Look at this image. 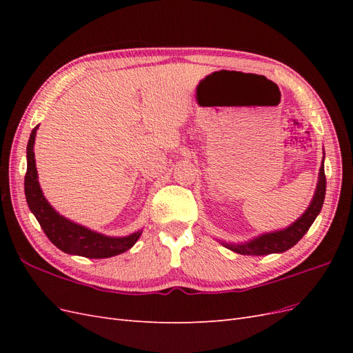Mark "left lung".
Instances as JSON below:
<instances>
[{
	"mask_svg": "<svg viewBox=\"0 0 353 353\" xmlns=\"http://www.w3.org/2000/svg\"><path fill=\"white\" fill-rule=\"evenodd\" d=\"M325 174H324V159H323V165L319 168V176H318V184L314 199L311 201V205L303 212V215L299 218L296 222H293L290 227H287L280 231H272V232H266L261 234L259 237H256L248 243H241V244H232V243H225V241H219L222 245H225L227 249L240 253V254H249V256H265V254H271V253H283L288 249H292L293 245L301 240L306 231L311 228L314 221L316 219L318 213L321 212L323 205H324V199H325Z\"/></svg>",
	"mask_w": 353,
	"mask_h": 353,
	"instance_id": "obj_1",
	"label": "left lung"
}]
</instances>
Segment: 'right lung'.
Returning a JSON list of instances; mask_svg holds the SVG:
<instances>
[{
    "mask_svg": "<svg viewBox=\"0 0 353 353\" xmlns=\"http://www.w3.org/2000/svg\"><path fill=\"white\" fill-rule=\"evenodd\" d=\"M38 125L32 130L26 147L28 169L25 175V196L30 212L34 213L48 240L61 252L91 259H104L130 250L143 231H135L126 237H109L61 216L42 194L38 183L35 163V135Z\"/></svg>",
    "mask_w": 353,
    "mask_h": 353,
    "instance_id": "right-lung-1",
    "label": "right lung"
}]
</instances>
